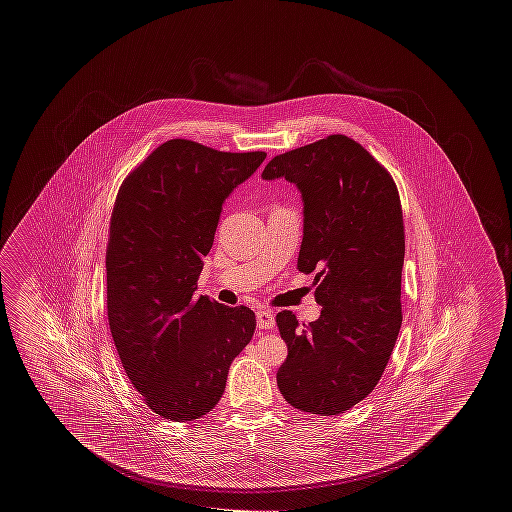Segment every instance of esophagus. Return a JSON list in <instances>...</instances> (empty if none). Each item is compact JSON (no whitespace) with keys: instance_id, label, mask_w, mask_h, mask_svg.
Listing matches in <instances>:
<instances>
[{"instance_id":"1","label":"esophagus","mask_w":512,"mask_h":512,"mask_svg":"<svg viewBox=\"0 0 512 512\" xmlns=\"http://www.w3.org/2000/svg\"><path fill=\"white\" fill-rule=\"evenodd\" d=\"M257 326L261 330H272L276 326V318L267 309H259L257 311Z\"/></svg>"}]
</instances>
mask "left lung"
<instances>
[{
	"label": "left lung",
	"mask_w": 512,
	"mask_h": 512,
	"mask_svg": "<svg viewBox=\"0 0 512 512\" xmlns=\"http://www.w3.org/2000/svg\"><path fill=\"white\" fill-rule=\"evenodd\" d=\"M280 176L303 195L297 268L315 272L322 311L305 330L278 313L288 359L276 382L295 409L340 414L376 388L401 328V199L386 167L343 134L276 155L263 178Z\"/></svg>",
	"instance_id": "left-lung-1"
}]
</instances>
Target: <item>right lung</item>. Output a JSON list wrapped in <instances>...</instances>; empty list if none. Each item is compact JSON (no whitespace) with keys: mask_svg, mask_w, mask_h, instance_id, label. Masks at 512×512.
Returning <instances> with one entry per match:
<instances>
[{"mask_svg":"<svg viewBox=\"0 0 512 512\" xmlns=\"http://www.w3.org/2000/svg\"><path fill=\"white\" fill-rule=\"evenodd\" d=\"M265 157L176 138L122 180L105 257L107 318L128 380L161 418L188 422L209 413L234 357L253 338L249 307L194 292L222 201Z\"/></svg>","mask_w":512,"mask_h":512,"instance_id":"1","label":"right lung"}]
</instances>
